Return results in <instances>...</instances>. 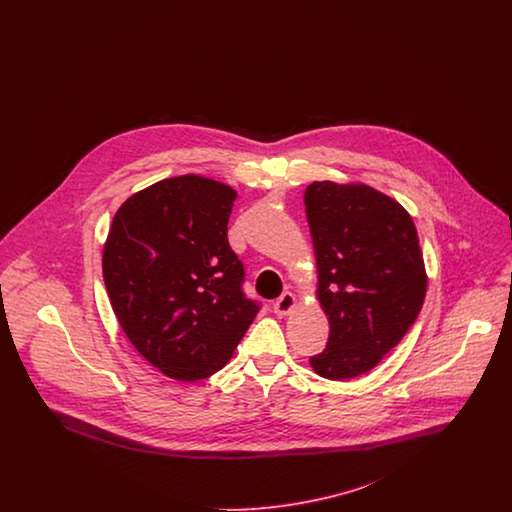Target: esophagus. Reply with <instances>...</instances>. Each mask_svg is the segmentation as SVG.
I'll list each match as a JSON object with an SVG mask.
<instances>
[{"label": "esophagus", "mask_w": 512, "mask_h": 512, "mask_svg": "<svg viewBox=\"0 0 512 512\" xmlns=\"http://www.w3.org/2000/svg\"><path fill=\"white\" fill-rule=\"evenodd\" d=\"M293 307H295V297H293V293L284 292L274 301L272 311H274L278 317H284V315H288V313L292 311Z\"/></svg>", "instance_id": "1"}]
</instances>
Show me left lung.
Returning a JSON list of instances; mask_svg holds the SVG:
<instances>
[{"mask_svg":"<svg viewBox=\"0 0 512 512\" xmlns=\"http://www.w3.org/2000/svg\"><path fill=\"white\" fill-rule=\"evenodd\" d=\"M318 270V301L330 322L318 376L349 380L403 340L426 295V270L411 215L365 184L313 182L305 190Z\"/></svg>","mask_w":512,"mask_h":512,"instance_id":"obj_1","label":"left lung"}]
</instances>
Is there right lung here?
Wrapping results in <instances>:
<instances>
[{"mask_svg": "<svg viewBox=\"0 0 512 512\" xmlns=\"http://www.w3.org/2000/svg\"><path fill=\"white\" fill-rule=\"evenodd\" d=\"M236 192L186 174L128 197L103 247V280L130 343L182 382L226 365L261 305L228 244Z\"/></svg>", "mask_w": 512, "mask_h": 512, "instance_id": "1", "label": "right lung"}]
</instances>
